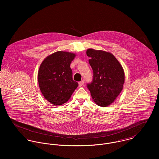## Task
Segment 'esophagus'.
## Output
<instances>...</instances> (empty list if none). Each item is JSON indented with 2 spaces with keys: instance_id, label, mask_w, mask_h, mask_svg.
<instances>
[{
  "instance_id": "34e87169",
  "label": "esophagus",
  "mask_w": 159,
  "mask_h": 159,
  "mask_svg": "<svg viewBox=\"0 0 159 159\" xmlns=\"http://www.w3.org/2000/svg\"><path fill=\"white\" fill-rule=\"evenodd\" d=\"M84 81H80V82H79L78 83V84H79V87H81L83 84H84Z\"/></svg>"
}]
</instances>
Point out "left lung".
I'll return each instance as SVG.
<instances>
[{
  "label": "left lung",
  "instance_id": "obj_1",
  "mask_svg": "<svg viewBox=\"0 0 159 159\" xmlns=\"http://www.w3.org/2000/svg\"><path fill=\"white\" fill-rule=\"evenodd\" d=\"M86 54L93 70V80L87 87L94 102L105 107L113 103L123 89L125 74L122 66L111 52L88 49Z\"/></svg>",
  "mask_w": 159,
  "mask_h": 159
}]
</instances>
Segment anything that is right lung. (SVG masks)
<instances>
[{"label":"right lung","mask_w":159,"mask_h":159,"mask_svg":"<svg viewBox=\"0 0 159 159\" xmlns=\"http://www.w3.org/2000/svg\"><path fill=\"white\" fill-rule=\"evenodd\" d=\"M75 54L57 51L47 56L39 70L40 89L46 99L56 106L66 103L78 86L73 80L70 64Z\"/></svg>","instance_id":"1"}]
</instances>
